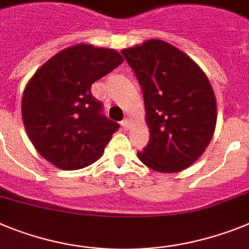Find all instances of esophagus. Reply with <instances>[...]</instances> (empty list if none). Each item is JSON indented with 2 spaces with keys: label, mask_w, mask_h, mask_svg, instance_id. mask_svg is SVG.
I'll return each instance as SVG.
<instances>
[{
  "label": "esophagus",
  "mask_w": 249,
  "mask_h": 249,
  "mask_svg": "<svg viewBox=\"0 0 249 249\" xmlns=\"http://www.w3.org/2000/svg\"><path fill=\"white\" fill-rule=\"evenodd\" d=\"M120 124H122V126L124 127L125 130H127V129H129V122H127L126 119H125V120H123V122L120 123Z\"/></svg>",
  "instance_id": "obj_1"
}]
</instances>
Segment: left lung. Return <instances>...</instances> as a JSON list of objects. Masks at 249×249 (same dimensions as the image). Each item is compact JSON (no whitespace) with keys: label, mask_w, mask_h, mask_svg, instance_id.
I'll list each match as a JSON object with an SVG mask.
<instances>
[{"label":"left lung","mask_w":249,"mask_h":249,"mask_svg":"<svg viewBox=\"0 0 249 249\" xmlns=\"http://www.w3.org/2000/svg\"><path fill=\"white\" fill-rule=\"evenodd\" d=\"M142 86L148 145L138 158L150 169H187L209 145L215 123V95L204 71L176 46L151 40L122 51Z\"/></svg>","instance_id":"8db88e82"}]
</instances>
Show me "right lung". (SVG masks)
I'll return each mask as SVG.
<instances>
[{
	"mask_svg": "<svg viewBox=\"0 0 249 249\" xmlns=\"http://www.w3.org/2000/svg\"><path fill=\"white\" fill-rule=\"evenodd\" d=\"M124 61L112 49L79 44L45 62L23 91L22 120L42 157L64 170L95 163L119 129L103 114L91 85Z\"/></svg>",
	"mask_w": 249,
	"mask_h": 249,
	"instance_id": "1",
	"label": "right lung"
}]
</instances>
